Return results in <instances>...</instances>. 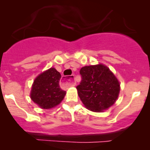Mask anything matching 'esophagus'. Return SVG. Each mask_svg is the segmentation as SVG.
<instances>
[{"instance_id": "obj_1", "label": "esophagus", "mask_w": 150, "mask_h": 150, "mask_svg": "<svg viewBox=\"0 0 150 150\" xmlns=\"http://www.w3.org/2000/svg\"><path fill=\"white\" fill-rule=\"evenodd\" d=\"M75 76L73 75L70 77H63L61 80V84L64 86H75V82L74 81Z\"/></svg>"}]
</instances>
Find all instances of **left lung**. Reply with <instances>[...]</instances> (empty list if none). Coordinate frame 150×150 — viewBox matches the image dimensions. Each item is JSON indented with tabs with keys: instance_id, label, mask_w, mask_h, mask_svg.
Returning a JSON list of instances; mask_svg holds the SVG:
<instances>
[{
	"instance_id": "8db88e82",
	"label": "left lung",
	"mask_w": 150,
	"mask_h": 150,
	"mask_svg": "<svg viewBox=\"0 0 150 150\" xmlns=\"http://www.w3.org/2000/svg\"><path fill=\"white\" fill-rule=\"evenodd\" d=\"M81 83L77 86L78 96L87 109L102 112L115 102L120 92L116 77L103 64L83 67L80 70Z\"/></svg>"
}]
</instances>
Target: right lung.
<instances>
[{"label":"right lung","instance_id":"add662e5","mask_svg":"<svg viewBox=\"0 0 150 150\" xmlns=\"http://www.w3.org/2000/svg\"><path fill=\"white\" fill-rule=\"evenodd\" d=\"M61 75L54 68L39 75L32 86L30 97L43 109H50L58 105L64 99L65 91L59 86Z\"/></svg>","mask_w":150,"mask_h":150}]
</instances>
